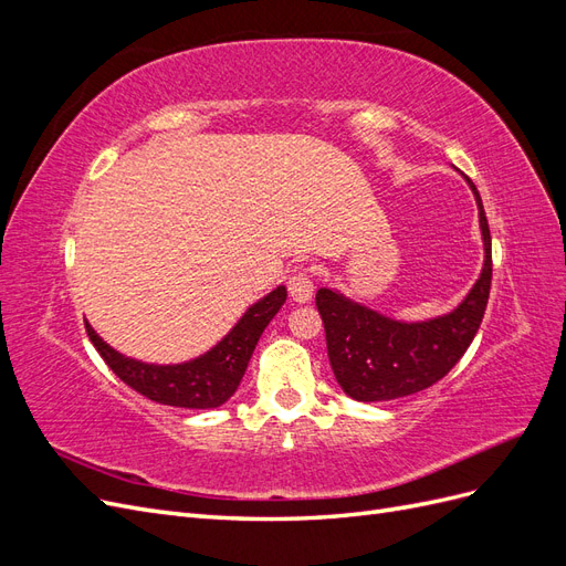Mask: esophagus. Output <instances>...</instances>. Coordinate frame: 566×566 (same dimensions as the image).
Here are the masks:
<instances>
[{
    "label": "esophagus",
    "mask_w": 566,
    "mask_h": 566,
    "mask_svg": "<svg viewBox=\"0 0 566 566\" xmlns=\"http://www.w3.org/2000/svg\"><path fill=\"white\" fill-rule=\"evenodd\" d=\"M287 290H290V297H293L297 304L310 302L314 295V281L310 276V271L297 269L287 281Z\"/></svg>",
    "instance_id": "34e87169"
}]
</instances>
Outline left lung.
<instances>
[{
  "mask_svg": "<svg viewBox=\"0 0 566 566\" xmlns=\"http://www.w3.org/2000/svg\"><path fill=\"white\" fill-rule=\"evenodd\" d=\"M484 243V266L453 312L427 321H399L321 287L316 306L337 385L356 401H389L439 382L468 352L484 318L491 290V233L472 181Z\"/></svg>",
  "mask_w": 566,
  "mask_h": 566,
  "instance_id": "obj_1",
  "label": "left lung"
}]
</instances>
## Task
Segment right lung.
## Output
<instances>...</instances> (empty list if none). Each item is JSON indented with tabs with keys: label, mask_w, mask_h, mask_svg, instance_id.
I'll return each mask as SVG.
<instances>
[{
	"label": "right lung",
	"mask_w": 566,
	"mask_h": 566,
	"mask_svg": "<svg viewBox=\"0 0 566 566\" xmlns=\"http://www.w3.org/2000/svg\"><path fill=\"white\" fill-rule=\"evenodd\" d=\"M287 297L285 285L273 287L269 295L248 306L233 328L212 349L181 364H146L125 356L104 342L90 321L87 335L96 352L119 380L144 394L146 399L177 408H217L227 403L241 385L250 356L271 318L279 314Z\"/></svg>",
	"instance_id": "obj_1"
}]
</instances>
